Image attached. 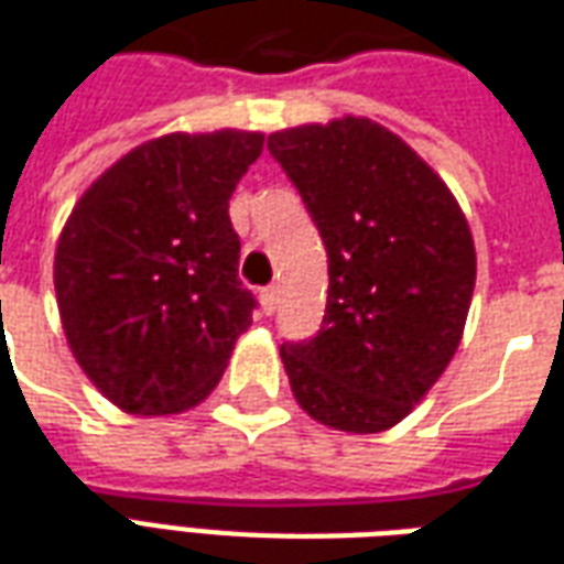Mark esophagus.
Returning <instances> with one entry per match:
<instances>
[{"instance_id": "obj_1", "label": "esophagus", "mask_w": 564, "mask_h": 564, "mask_svg": "<svg viewBox=\"0 0 564 564\" xmlns=\"http://www.w3.org/2000/svg\"><path fill=\"white\" fill-rule=\"evenodd\" d=\"M259 305L265 314H274V307H278V286H265L262 293H259Z\"/></svg>"}]
</instances>
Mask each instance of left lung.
<instances>
[{
  "label": "left lung",
  "instance_id": "obj_1",
  "mask_svg": "<svg viewBox=\"0 0 564 564\" xmlns=\"http://www.w3.org/2000/svg\"><path fill=\"white\" fill-rule=\"evenodd\" d=\"M329 257L323 326L283 341L295 402L317 423L371 435L414 411L456 354L477 257L447 184L366 117L269 135Z\"/></svg>",
  "mask_w": 564,
  "mask_h": 564
}]
</instances>
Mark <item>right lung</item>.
Here are the masks:
<instances>
[{"label":"right lung","instance_id":"obj_1","mask_svg":"<svg viewBox=\"0 0 564 564\" xmlns=\"http://www.w3.org/2000/svg\"><path fill=\"white\" fill-rule=\"evenodd\" d=\"M262 132H172L93 181L54 257L56 305L84 375L120 411L181 414L208 395L253 323L229 220Z\"/></svg>","mask_w":564,"mask_h":564}]
</instances>
